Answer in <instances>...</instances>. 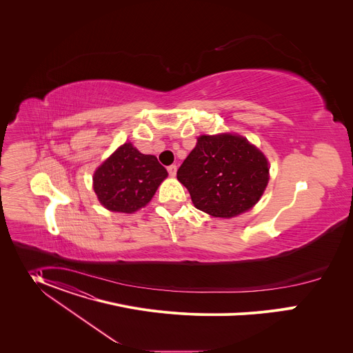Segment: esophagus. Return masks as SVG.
<instances>
[{"label":"esophagus","instance_id":"34e87169","mask_svg":"<svg viewBox=\"0 0 353 353\" xmlns=\"http://www.w3.org/2000/svg\"><path fill=\"white\" fill-rule=\"evenodd\" d=\"M167 171H168L170 176H175V174H176V165H175V164L168 165V167H167Z\"/></svg>","mask_w":353,"mask_h":353}]
</instances>
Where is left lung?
Here are the masks:
<instances>
[{
	"label": "left lung",
	"mask_w": 353,
	"mask_h": 353,
	"mask_svg": "<svg viewBox=\"0 0 353 353\" xmlns=\"http://www.w3.org/2000/svg\"><path fill=\"white\" fill-rule=\"evenodd\" d=\"M197 209L234 217L261 199L269 165L263 153L239 136H201L176 172Z\"/></svg>",
	"instance_id": "obj_1"
}]
</instances>
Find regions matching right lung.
Listing matches in <instances>:
<instances>
[{"mask_svg": "<svg viewBox=\"0 0 353 353\" xmlns=\"http://www.w3.org/2000/svg\"><path fill=\"white\" fill-rule=\"evenodd\" d=\"M167 175L153 154H144L126 143L97 170L94 190L108 210L132 213L151 201Z\"/></svg>", "mask_w": 353, "mask_h": 353, "instance_id": "add662e5", "label": "right lung"}]
</instances>
